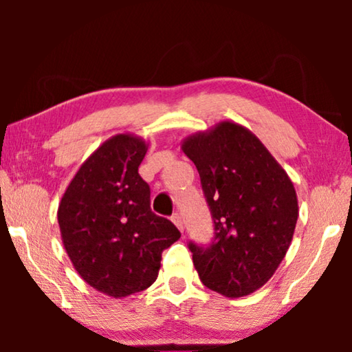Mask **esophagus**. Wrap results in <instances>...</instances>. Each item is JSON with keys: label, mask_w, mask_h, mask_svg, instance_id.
<instances>
[{"label": "esophagus", "mask_w": 352, "mask_h": 352, "mask_svg": "<svg viewBox=\"0 0 352 352\" xmlns=\"http://www.w3.org/2000/svg\"><path fill=\"white\" fill-rule=\"evenodd\" d=\"M171 221H173V223H175V226H176L177 229L181 230V232H182V230H184V226H182V218H181L179 213L173 214V216H171Z\"/></svg>", "instance_id": "34e87169"}]
</instances>
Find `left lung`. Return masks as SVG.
Instances as JSON below:
<instances>
[{
  "label": "left lung",
  "mask_w": 352,
  "mask_h": 352,
  "mask_svg": "<svg viewBox=\"0 0 352 352\" xmlns=\"http://www.w3.org/2000/svg\"><path fill=\"white\" fill-rule=\"evenodd\" d=\"M214 223L210 247L189 243L200 280L228 298L247 296L274 276L298 221L295 186L287 171L242 124L224 120L187 136Z\"/></svg>",
  "instance_id": "left-lung-1"
}]
</instances>
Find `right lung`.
Masks as SVG:
<instances>
[{
    "label": "right lung",
    "mask_w": 352,
    "mask_h": 352,
    "mask_svg": "<svg viewBox=\"0 0 352 352\" xmlns=\"http://www.w3.org/2000/svg\"><path fill=\"white\" fill-rule=\"evenodd\" d=\"M148 144L115 134L83 162L62 195V243L80 277L104 295L124 298L157 280L162 252L179 240L170 219L152 213L138 168Z\"/></svg>",
    "instance_id": "add662e5"
}]
</instances>
